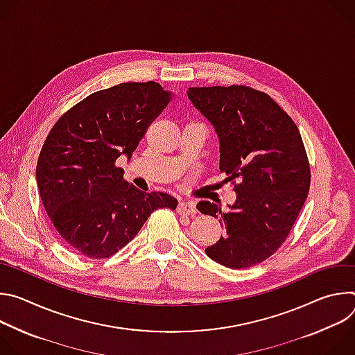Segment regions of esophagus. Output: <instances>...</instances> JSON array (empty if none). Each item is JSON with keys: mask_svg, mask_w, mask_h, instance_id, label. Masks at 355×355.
Instances as JSON below:
<instances>
[{"mask_svg": "<svg viewBox=\"0 0 355 355\" xmlns=\"http://www.w3.org/2000/svg\"><path fill=\"white\" fill-rule=\"evenodd\" d=\"M177 212L180 215H195L196 214V207H195L193 202L182 200V202H180V205L177 208Z\"/></svg>", "mask_w": 355, "mask_h": 355, "instance_id": "obj_1", "label": "esophagus"}]
</instances>
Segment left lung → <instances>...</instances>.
<instances>
[{"label":"left lung","instance_id":"1","mask_svg":"<svg viewBox=\"0 0 355 355\" xmlns=\"http://www.w3.org/2000/svg\"><path fill=\"white\" fill-rule=\"evenodd\" d=\"M187 94L214 125L219 170L237 193L227 212L209 200L196 205L225 226L207 256L233 270L263 263L286 240L309 193V160L297 126L268 94L251 87H191Z\"/></svg>","mask_w":355,"mask_h":355}]
</instances>
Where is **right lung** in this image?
<instances>
[{
	"instance_id": "obj_1",
	"label": "right lung",
	"mask_w": 355,
	"mask_h": 355,
	"mask_svg": "<svg viewBox=\"0 0 355 355\" xmlns=\"http://www.w3.org/2000/svg\"><path fill=\"white\" fill-rule=\"evenodd\" d=\"M159 83H122L96 91L59 118L37 159L43 207L63 241L88 259H108L136 237L156 209H175L164 192H143L123 180L147 128L170 103Z\"/></svg>"
}]
</instances>
